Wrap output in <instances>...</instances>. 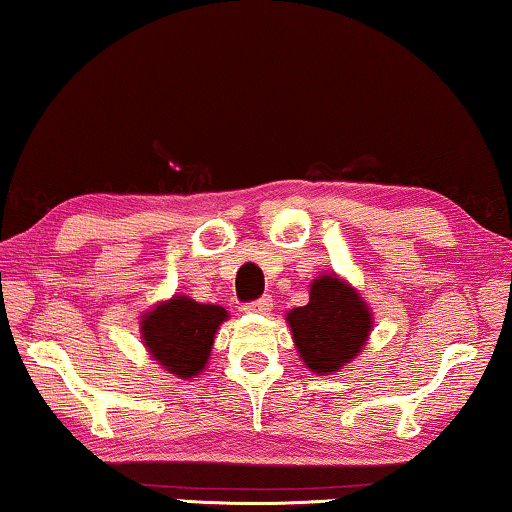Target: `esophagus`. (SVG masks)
I'll return each instance as SVG.
<instances>
[{"label": "esophagus", "instance_id": "1", "mask_svg": "<svg viewBox=\"0 0 512 512\" xmlns=\"http://www.w3.org/2000/svg\"><path fill=\"white\" fill-rule=\"evenodd\" d=\"M270 309H272V297H270V295L258 297V300L249 302V304L245 306V311H249V313H267Z\"/></svg>", "mask_w": 512, "mask_h": 512}]
</instances>
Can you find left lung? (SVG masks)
Returning a JSON list of instances; mask_svg holds the SVG:
<instances>
[{
	"instance_id": "left-lung-1",
	"label": "left lung",
	"mask_w": 512,
	"mask_h": 512,
	"mask_svg": "<svg viewBox=\"0 0 512 512\" xmlns=\"http://www.w3.org/2000/svg\"><path fill=\"white\" fill-rule=\"evenodd\" d=\"M300 357L313 373H332L357 357L371 334L373 318L355 288L322 274L311 283L306 306L286 316Z\"/></svg>"
}]
</instances>
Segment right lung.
Wrapping results in <instances>:
<instances>
[{
    "mask_svg": "<svg viewBox=\"0 0 512 512\" xmlns=\"http://www.w3.org/2000/svg\"><path fill=\"white\" fill-rule=\"evenodd\" d=\"M226 318L222 306L174 297L141 318V334L157 364L178 377H192L206 366L215 332Z\"/></svg>",
    "mask_w": 512,
    "mask_h": 512,
    "instance_id": "1",
    "label": "right lung"
}]
</instances>
